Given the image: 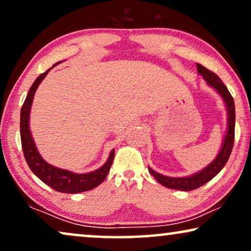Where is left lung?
Listing matches in <instances>:
<instances>
[{
  "label": "left lung",
  "mask_w": 251,
  "mask_h": 251,
  "mask_svg": "<svg viewBox=\"0 0 251 251\" xmlns=\"http://www.w3.org/2000/svg\"><path fill=\"white\" fill-rule=\"evenodd\" d=\"M197 71L198 74L202 76V78L206 81L210 87L214 89L217 93L220 95L223 98L225 106L227 110V131L226 134L224 136L223 145H221L220 151L217 156L212 162L206 166L204 169L199 170L198 173L192 174V175L186 177H169L164 176L162 174L156 173V171L148 167L149 173L153 175L155 179L158 183L162 184L163 186L174 190H180V191H191V190L201 188L207 182L218 175L221 169L227 163L228 158L230 156L231 149H233L234 145V131H235V104H234V100L226 85L224 82L220 80V77L214 73L208 71L204 66L197 63Z\"/></svg>",
  "instance_id": "obj_1"
}]
</instances>
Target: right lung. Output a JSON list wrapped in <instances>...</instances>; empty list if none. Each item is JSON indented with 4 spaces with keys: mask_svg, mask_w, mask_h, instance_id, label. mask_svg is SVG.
<instances>
[{
    "mask_svg": "<svg viewBox=\"0 0 251 251\" xmlns=\"http://www.w3.org/2000/svg\"><path fill=\"white\" fill-rule=\"evenodd\" d=\"M59 61L56 62L53 67L59 65ZM52 67V68H53ZM49 71H46L43 74H40L31 85L30 90L25 102L22 106L21 110V140H22V148H23L24 157L26 160L27 166L32 173L39 178L41 182H44L47 185L54 189L55 191L62 193H80L89 190L96 188L100 183L104 182L106 178L107 174H109L111 164L113 162V157H115V149L110 151L109 157H107L106 162L98 169L90 171V173L85 174H76L71 170L61 169V168L54 167L52 164L47 163L38 151L34 144V140L31 134L30 129V112L31 106H32L33 97L36 94V90L39 87L41 81L45 78V76L49 74Z\"/></svg>",
    "mask_w": 251,
    "mask_h": 251,
    "instance_id": "add662e5",
    "label": "right lung"
}]
</instances>
